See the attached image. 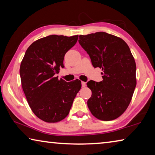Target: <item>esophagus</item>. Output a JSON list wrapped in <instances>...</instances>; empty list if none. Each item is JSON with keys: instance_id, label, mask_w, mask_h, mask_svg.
Wrapping results in <instances>:
<instances>
[{"instance_id": "34e87169", "label": "esophagus", "mask_w": 155, "mask_h": 155, "mask_svg": "<svg viewBox=\"0 0 155 155\" xmlns=\"http://www.w3.org/2000/svg\"><path fill=\"white\" fill-rule=\"evenodd\" d=\"M81 85H82V87H85L86 86V83L82 81V82H81Z\"/></svg>"}]
</instances>
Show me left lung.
Instances as JSON below:
<instances>
[{"mask_svg":"<svg viewBox=\"0 0 155 155\" xmlns=\"http://www.w3.org/2000/svg\"><path fill=\"white\" fill-rule=\"evenodd\" d=\"M78 42L93 66L103 70V81L87 83L92 93L88 108L99 120L117 118L129 105L136 86V64L129 47L122 39L105 32L79 35Z\"/></svg>","mask_w":155,"mask_h":155,"instance_id":"8db88e82","label":"left lung"}]
</instances>
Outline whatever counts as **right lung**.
Segmentation results:
<instances>
[{
    "label": "right lung",
    "instance_id": "obj_1",
    "mask_svg": "<svg viewBox=\"0 0 155 155\" xmlns=\"http://www.w3.org/2000/svg\"><path fill=\"white\" fill-rule=\"evenodd\" d=\"M78 38L51 35L39 39L27 48L21 62V83L27 102L34 114L44 122L64 120L81 90V81L66 82L55 76Z\"/></svg>",
    "mask_w": 155,
    "mask_h": 155
}]
</instances>
